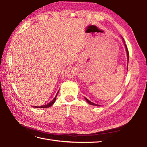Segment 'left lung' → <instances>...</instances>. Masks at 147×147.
<instances>
[{
  "mask_svg": "<svg viewBox=\"0 0 147 147\" xmlns=\"http://www.w3.org/2000/svg\"><path fill=\"white\" fill-rule=\"evenodd\" d=\"M122 38H123V42H124V46H125V48H126V53H127V69H128V61H129V52H128V50H127V47H126V44H125V42H124V38L122 37ZM85 99H86V100L87 101V102L88 104H90V105H96V106H99V105H98V104H94V103H93V102H91L90 100H89L88 99H86V97H85Z\"/></svg>",
  "mask_w": 147,
  "mask_h": 147,
  "instance_id": "obj_1",
  "label": "left lung"
}]
</instances>
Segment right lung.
<instances>
[{"instance_id": "1", "label": "right lung", "mask_w": 147, "mask_h": 147, "mask_svg": "<svg viewBox=\"0 0 147 147\" xmlns=\"http://www.w3.org/2000/svg\"><path fill=\"white\" fill-rule=\"evenodd\" d=\"M58 92H59V91L57 92V94H56V96H55V98L53 99L50 102H49L48 104H45V105H42V106H40V107H38V106H34V107H35V108H48V107H51L53 104L55 103V102L56 99V96H57V94H58Z\"/></svg>"}]
</instances>
